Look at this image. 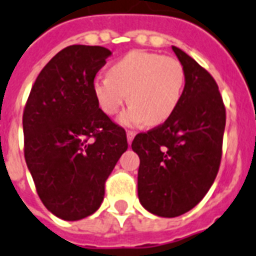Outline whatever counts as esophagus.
Returning a JSON list of instances; mask_svg holds the SVG:
<instances>
[{
	"label": "esophagus",
	"instance_id": "1",
	"mask_svg": "<svg viewBox=\"0 0 256 256\" xmlns=\"http://www.w3.org/2000/svg\"><path fill=\"white\" fill-rule=\"evenodd\" d=\"M126 135H128V144H130V143L132 142V139H134V136H135V132H132V130H128Z\"/></svg>",
	"mask_w": 256,
	"mask_h": 256
}]
</instances>
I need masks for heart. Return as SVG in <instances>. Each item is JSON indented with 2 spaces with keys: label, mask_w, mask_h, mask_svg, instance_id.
Wrapping results in <instances>:
<instances>
[{
  "label": "heart",
  "mask_w": 256,
  "mask_h": 256,
  "mask_svg": "<svg viewBox=\"0 0 256 256\" xmlns=\"http://www.w3.org/2000/svg\"><path fill=\"white\" fill-rule=\"evenodd\" d=\"M184 68L172 56L134 50L118 60L109 75L94 79V94L105 114L114 116L126 102L132 104L121 116L124 124H160L173 114L181 100Z\"/></svg>",
  "instance_id": "1"
}]
</instances>
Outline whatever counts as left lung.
I'll return each instance as SVG.
<instances>
[{"label":"left lung","mask_w":256,"mask_h":256,"mask_svg":"<svg viewBox=\"0 0 256 256\" xmlns=\"http://www.w3.org/2000/svg\"><path fill=\"white\" fill-rule=\"evenodd\" d=\"M184 68V88L173 114L132 143L140 158L138 196L161 218L194 208L211 188L220 168L225 105L218 83L184 50L172 46Z\"/></svg>","instance_id":"left-lung-1"}]
</instances>
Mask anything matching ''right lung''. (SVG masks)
Instances as JSON below:
<instances>
[{
  "label": "right lung",
  "instance_id": "add662e5",
  "mask_svg": "<svg viewBox=\"0 0 256 256\" xmlns=\"http://www.w3.org/2000/svg\"><path fill=\"white\" fill-rule=\"evenodd\" d=\"M110 54L98 45L62 49L40 72L23 110L26 162L42 204L62 220L98 211L128 150L124 128L98 108L92 88Z\"/></svg>",
  "mask_w": 256,
  "mask_h": 256
}]
</instances>
